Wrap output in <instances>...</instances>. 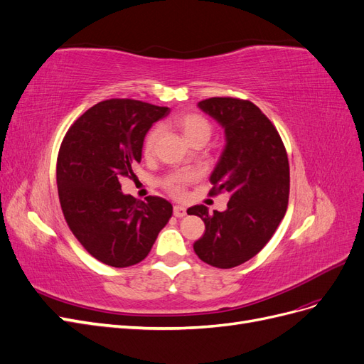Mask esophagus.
<instances>
[{
    "label": "esophagus",
    "instance_id": "obj_1",
    "mask_svg": "<svg viewBox=\"0 0 364 364\" xmlns=\"http://www.w3.org/2000/svg\"><path fill=\"white\" fill-rule=\"evenodd\" d=\"M173 214H174V217H178V218L185 217V215H186V208H183V206H181V205H176V206L173 208Z\"/></svg>",
    "mask_w": 364,
    "mask_h": 364
}]
</instances>
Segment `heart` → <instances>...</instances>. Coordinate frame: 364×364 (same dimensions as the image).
Instances as JSON below:
<instances>
[{
	"label": "heart",
	"mask_w": 364,
	"mask_h": 364,
	"mask_svg": "<svg viewBox=\"0 0 364 364\" xmlns=\"http://www.w3.org/2000/svg\"><path fill=\"white\" fill-rule=\"evenodd\" d=\"M174 124L178 126V129L181 130V134L183 135V138L193 144L196 141H208L209 136H211V124L208 123V119L199 114H183L179 115L178 118L174 119ZM159 138V127H153L146 139H144V146H142V151H144L146 156H150L153 150H155L156 141ZM196 178L193 173H181L176 174L173 178H170L167 182H165V186L170 190L171 194L174 196H183V183L190 182Z\"/></svg>",
	"instance_id": "heart-1"
}]
</instances>
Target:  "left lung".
<instances>
[{"instance_id": "left-lung-1", "label": "left lung", "mask_w": 364, "mask_h": 364, "mask_svg": "<svg viewBox=\"0 0 364 364\" xmlns=\"http://www.w3.org/2000/svg\"><path fill=\"white\" fill-rule=\"evenodd\" d=\"M225 129L226 144L211 173V194L229 196L223 213L203 205L188 214L203 220L205 234L194 243L203 262L218 269L240 266L269 243L287 211L290 168L278 130L247 100L214 97L197 103Z\"/></svg>"}]
</instances>
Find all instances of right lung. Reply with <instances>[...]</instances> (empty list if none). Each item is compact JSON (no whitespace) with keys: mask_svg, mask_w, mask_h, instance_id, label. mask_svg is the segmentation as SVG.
<instances>
[{"mask_svg":"<svg viewBox=\"0 0 364 364\" xmlns=\"http://www.w3.org/2000/svg\"><path fill=\"white\" fill-rule=\"evenodd\" d=\"M170 109L129 98L97 103L75 121L59 150L56 179L65 220L94 258L112 267L144 259L173 206L162 197L146 202L121 191L134 178L147 132Z\"/></svg>","mask_w":364,"mask_h":364,"instance_id":"obj_1","label":"right lung"}]
</instances>
